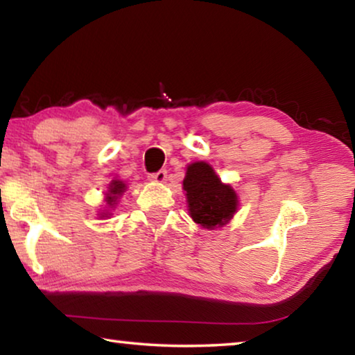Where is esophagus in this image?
Listing matches in <instances>:
<instances>
[{
	"mask_svg": "<svg viewBox=\"0 0 355 355\" xmlns=\"http://www.w3.org/2000/svg\"><path fill=\"white\" fill-rule=\"evenodd\" d=\"M149 181L157 182V184H164L166 181V171L165 170H160V171H157L154 174H150Z\"/></svg>",
	"mask_w": 355,
	"mask_h": 355,
	"instance_id": "34e87169",
	"label": "esophagus"
}]
</instances>
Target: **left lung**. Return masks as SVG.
I'll return each instance as SVG.
<instances>
[{
    "label": "left lung",
    "instance_id": "1",
    "mask_svg": "<svg viewBox=\"0 0 355 355\" xmlns=\"http://www.w3.org/2000/svg\"><path fill=\"white\" fill-rule=\"evenodd\" d=\"M184 190L190 217L202 228H220L230 222L237 211L239 200L231 185H226L206 162H193L187 166Z\"/></svg>",
    "mask_w": 355,
    "mask_h": 355
}]
</instances>
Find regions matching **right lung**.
Listing matches in <instances>:
<instances>
[{
    "instance_id": "1",
    "label": "right lung",
    "mask_w": 355,
    "mask_h": 355,
    "mask_svg": "<svg viewBox=\"0 0 355 355\" xmlns=\"http://www.w3.org/2000/svg\"><path fill=\"white\" fill-rule=\"evenodd\" d=\"M125 191V184L123 181H119V179H113L112 182L108 185V191H107V196H105V201L110 207H113L116 205V201L121 195H123ZM103 216H108V214L103 212Z\"/></svg>"
}]
</instances>
